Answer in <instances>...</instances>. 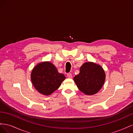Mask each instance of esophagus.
<instances>
[{"instance_id": "obj_1", "label": "esophagus", "mask_w": 133, "mask_h": 133, "mask_svg": "<svg viewBox=\"0 0 133 133\" xmlns=\"http://www.w3.org/2000/svg\"><path fill=\"white\" fill-rule=\"evenodd\" d=\"M67 76H68V78H72V74H71V73H68L67 74Z\"/></svg>"}]
</instances>
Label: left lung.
I'll return each instance as SVG.
<instances>
[{"instance_id":"8db88e82","label":"left lung","mask_w":133,"mask_h":133,"mask_svg":"<svg viewBox=\"0 0 133 133\" xmlns=\"http://www.w3.org/2000/svg\"><path fill=\"white\" fill-rule=\"evenodd\" d=\"M105 76L102 66L89 62L80 66L79 74L74 76V81L78 89L84 94L92 95L102 89Z\"/></svg>"}]
</instances>
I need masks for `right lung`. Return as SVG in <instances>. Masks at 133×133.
Returning <instances> with one entry per match:
<instances>
[{"label":"right lung","mask_w":133,"mask_h":133,"mask_svg":"<svg viewBox=\"0 0 133 133\" xmlns=\"http://www.w3.org/2000/svg\"><path fill=\"white\" fill-rule=\"evenodd\" d=\"M30 77L35 89L46 96L58 89L65 79L64 75L58 73L57 68L50 62H43L37 64L31 71Z\"/></svg>","instance_id":"add662e5"}]
</instances>
